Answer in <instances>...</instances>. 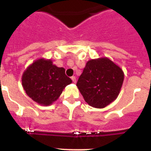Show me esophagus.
<instances>
[{
    "label": "esophagus",
    "instance_id": "obj_1",
    "mask_svg": "<svg viewBox=\"0 0 151 151\" xmlns=\"http://www.w3.org/2000/svg\"><path fill=\"white\" fill-rule=\"evenodd\" d=\"M71 79L73 80V82H74V83H76V76H72Z\"/></svg>",
    "mask_w": 151,
    "mask_h": 151
}]
</instances>
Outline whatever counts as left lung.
Segmentation results:
<instances>
[{"label": "left lung", "instance_id": "8db88e82", "mask_svg": "<svg viewBox=\"0 0 151 151\" xmlns=\"http://www.w3.org/2000/svg\"><path fill=\"white\" fill-rule=\"evenodd\" d=\"M123 79L120 68L107 58H101L86 63L76 85L90 106L104 108L116 98Z\"/></svg>", "mask_w": 151, "mask_h": 151}]
</instances>
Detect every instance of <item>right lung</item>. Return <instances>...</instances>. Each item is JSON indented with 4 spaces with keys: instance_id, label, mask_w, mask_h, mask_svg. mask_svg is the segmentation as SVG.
Wrapping results in <instances>:
<instances>
[{
    "instance_id": "right-lung-1",
    "label": "right lung",
    "mask_w": 151,
    "mask_h": 151,
    "mask_svg": "<svg viewBox=\"0 0 151 151\" xmlns=\"http://www.w3.org/2000/svg\"><path fill=\"white\" fill-rule=\"evenodd\" d=\"M72 82L65 69L53 65L51 60L40 59L28 67L22 75L26 93L39 104L50 105L60 97L66 85Z\"/></svg>"
}]
</instances>
